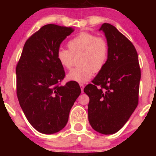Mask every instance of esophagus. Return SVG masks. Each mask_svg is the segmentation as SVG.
<instances>
[{
	"instance_id": "1",
	"label": "esophagus",
	"mask_w": 156,
	"mask_h": 156,
	"mask_svg": "<svg viewBox=\"0 0 156 156\" xmlns=\"http://www.w3.org/2000/svg\"><path fill=\"white\" fill-rule=\"evenodd\" d=\"M80 86L81 90H82V92L83 93V91H84V84H80Z\"/></svg>"
}]
</instances>
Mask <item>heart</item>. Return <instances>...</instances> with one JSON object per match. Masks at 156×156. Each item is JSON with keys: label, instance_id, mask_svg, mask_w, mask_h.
<instances>
[{"label": "heart", "instance_id": "obj_1", "mask_svg": "<svg viewBox=\"0 0 156 156\" xmlns=\"http://www.w3.org/2000/svg\"><path fill=\"white\" fill-rule=\"evenodd\" d=\"M69 50L59 48L57 59L65 69L72 67L74 56L80 57V67L67 74L68 80L80 84L88 82L95 71H100L106 65L108 54V42L104 37L88 33H81L68 42Z\"/></svg>", "mask_w": 156, "mask_h": 156}]
</instances>
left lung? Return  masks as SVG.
<instances>
[{"label":"left lung","mask_w":156,"mask_h":156,"mask_svg":"<svg viewBox=\"0 0 156 156\" xmlns=\"http://www.w3.org/2000/svg\"><path fill=\"white\" fill-rule=\"evenodd\" d=\"M99 30L108 42L107 61L84 91L89 97V123L96 131L108 135L119 131L137 107L140 69L135 47L126 37L108 23Z\"/></svg>","instance_id":"1"}]
</instances>
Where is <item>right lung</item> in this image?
Listing matches in <instances>:
<instances>
[{
  "label": "right lung",
  "mask_w": 156,
  "mask_h": 156,
  "mask_svg": "<svg viewBox=\"0 0 156 156\" xmlns=\"http://www.w3.org/2000/svg\"><path fill=\"white\" fill-rule=\"evenodd\" d=\"M73 27L48 24L30 36L23 47L16 66V89L19 104L29 123L37 131L52 134L61 131L81 93L80 85L65 78L57 59L62 42Z\"/></svg>",
  "instance_id": "add662e5"
}]
</instances>
